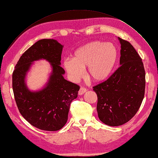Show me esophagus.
<instances>
[{"label":"esophagus","mask_w":158,"mask_h":158,"mask_svg":"<svg viewBox=\"0 0 158 158\" xmlns=\"http://www.w3.org/2000/svg\"><path fill=\"white\" fill-rule=\"evenodd\" d=\"M86 91H87L86 88H83V87H81V88L79 89V92H78V94H79V95H83V94H84Z\"/></svg>","instance_id":"1"}]
</instances>
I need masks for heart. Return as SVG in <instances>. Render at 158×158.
I'll use <instances>...</instances> for the list:
<instances>
[{
  "label": "heart",
  "mask_w": 158,
  "mask_h": 158,
  "mask_svg": "<svg viewBox=\"0 0 158 158\" xmlns=\"http://www.w3.org/2000/svg\"><path fill=\"white\" fill-rule=\"evenodd\" d=\"M118 57V49L112 43L92 41L77 48L72 59H65L63 67L72 81L83 77V70L86 68L89 78L101 82L111 75Z\"/></svg>",
  "instance_id": "obj_1"
}]
</instances>
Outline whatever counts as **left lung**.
Here are the masks:
<instances>
[{
  "instance_id": "obj_1",
  "label": "left lung",
  "mask_w": 158,
  "mask_h": 158,
  "mask_svg": "<svg viewBox=\"0 0 158 158\" xmlns=\"http://www.w3.org/2000/svg\"><path fill=\"white\" fill-rule=\"evenodd\" d=\"M121 44V66L110 78L95 86L97 111L101 121L117 127L131 119L144 98L145 71L142 59L133 46L118 37Z\"/></svg>"
}]
</instances>
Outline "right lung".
Returning <instances> with one entry per match:
<instances>
[{
	"mask_svg": "<svg viewBox=\"0 0 158 158\" xmlns=\"http://www.w3.org/2000/svg\"><path fill=\"white\" fill-rule=\"evenodd\" d=\"M63 45L57 40H38L20 57L12 75L13 94L19 110L31 125L46 131L62 128L68 120L71 102L77 98L79 86L64 78L60 65ZM46 60L52 71L40 89L31 91L26 78L35 61Z\"/></svg>",
	"mask_w": 158,
	"mask_h": 158,
	"instance_id": "obj_1",
	"label": "right lung"
}]
</instances>
